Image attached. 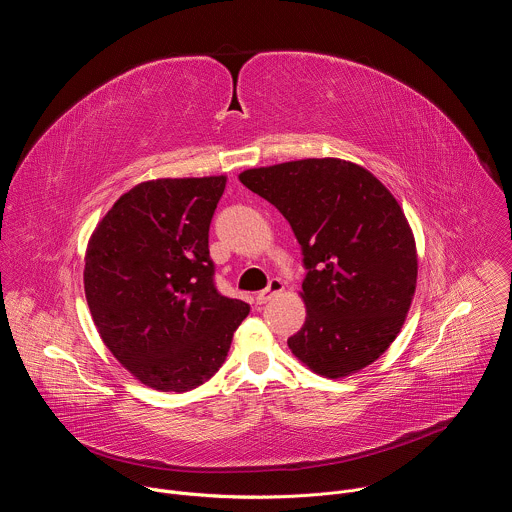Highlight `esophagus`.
Masks as SVG:
<instances>
[{
    "instance_id": "obj_1",
    "label": "esophagus",
    "mask_w": 512,
    "mask_h": 512,
    "mask_svg": "<svg viewBox=\"0 0 512 512\" xmlns=\"http://www.w3.org/2000/svg\"><path fill=\"white\" fill-rule=\"evenodd\" d=\"M281 291H283V283H281L279 279H271V281H269V285H267V289L259 291L257 298H255V302H257L259 306H263V304L271 302L275 296H279Z\"/></svg>"
}]
</instances>
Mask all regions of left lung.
I'll return each mask as SVG.
<instances>
[{"label":"left lung","instance_id":"8db88e82","mask_svg":"<svg viewBox=\"0 0 512 512\" xmlns=\"http://www.w3.org/2000/svg\"><path fill=\"white\" fill-rule=\"evenodd\" d=\"M239 180L302 245L306 322L287 338L291 352L326 379L369 367L401 332L417 285L415 237L395 196L340 158L251 168Z\"/></svg>","mask_w":512,"mask_h":512}]
</instances>
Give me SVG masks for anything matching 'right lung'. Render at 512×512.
Instances as JSON below:
<instances>
[{"instance_id": "add662e5", "label": "right lung", "mask_w": 512, "mask_h": 512, "mask_svg": "<svg viewBox=\"0 0 512 512\" xmlns=\"http://www.w3.org/2000/svg\"><path fill=\"white\" fill-rule=\"evenodd\" d=\"M227 176L158 178L125 192L85 253V296L111 354L143 385L186 393L229 354L249 304L214 287L208 229Z\"/></svg>"}]
</instances>
